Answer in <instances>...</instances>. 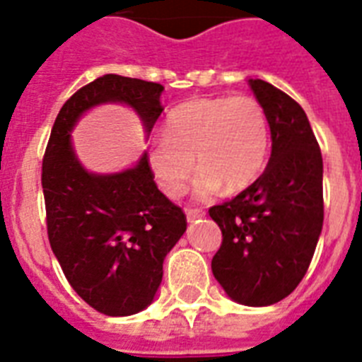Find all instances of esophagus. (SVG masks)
<instances>
[{
  "mask_svg": "<svg viewBox=\"0 0 362 362\" xmlns=\"http://www.w3.org/2000/svg\"><path fill=\"white\" fill-rule=\"evenodd\" d=\"M186 216H187V221L193 223L195 219H201V217H204V210H187Z\"/></svg>",
  "mask_w": 362,
  "mask_h": 362,
  "instance_id": "esophagus-1",
  "label": "esophagus"
}]
</instances>
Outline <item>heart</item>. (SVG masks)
<instances>
[{
	"label": "heart",
	"mask_w": 362,
	"mask_h": 362,
	"mask_svg": "<svg viewBox=\"0 0 362 362\" xmlns=\"http://www.w3.org/2000/svg\"><path fill=\"white\" fill-rule=\"evenodd\" d=\"M269 146L266 111L252 96L195 98L167 115L163 135L148 145L146 163L167 197L186 189L193 167H201L193 193L208 199L227 186L240 191L262 173Z\"/></svg>",
	"instance_id": "heart-1"
}]
</instances>
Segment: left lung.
<instances>
[{"label": "left lung", "mask_w": 362, "mask_h": 362, "mask_svg": "<svg viewBox=\"0 0 362 362\" xmlns=\"http://www.w3.org/2000/svg\"><path fill=\"white\" fill-rule=\"evenodd\" d=\"M249 87L266 111V171L232 201L210 208L223 232L211 273L228 298L267 307L305 277L324 225V161L303 107L262 79Z\"/></svg>", "instance_id": "left-lung-1"}]
</instances>
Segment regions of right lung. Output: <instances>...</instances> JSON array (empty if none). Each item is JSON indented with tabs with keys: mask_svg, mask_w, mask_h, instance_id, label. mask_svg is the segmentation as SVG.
Masks as SVG:
<instances>
[{
	"mask_svg": "<svg viewBox=\"0 0 362 362\" xmlns=\"http://www.w3.org/2000/svg\"><path fill=\"white\" fill-rule=\"evenodd\" d=\"M163 85L105 74L70 96L59 111L42 161L48 238L64 277L105 316H130L154 301L163 260L186 232V216L152 176L146 152L117 173H90L72 132L98 105H128L148 137L163 111Z\"/></svg>",
	"mask_w": 362,
	"mask_h": 362,
	"instance_id": "obj_1",
	"label": "right lung"
}]
</instances>
